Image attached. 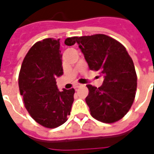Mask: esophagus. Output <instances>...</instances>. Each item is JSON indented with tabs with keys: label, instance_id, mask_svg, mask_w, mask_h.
<instances>
[{
	"label": "esophagus",
	"instance_id": "obj_1",
	"mask_svg": "<svg viewBox=\"0 0 154 154\" xmlns=\"http://www.w3.org/2000/svg\"><path fill=\"white\" fill-rule=\"evenodd\" d=\"M82 87V84H81V83H76L75 84V86H74L75 88H79V87Z\"/></svg>",
	"mask_w": 154,
	"mask_h": 154
}]
</instances>
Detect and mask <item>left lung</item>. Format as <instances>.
Instances as JSON below:
<instances>
[{"instance_id": "1", "label": "left lung", "mask_w": 154, "mask_h": 154, "mask_svg": "<svg viewBox=\"0 0 154 154\" xmlns=\"http://www.w3.org/2000/svg\"><path fill=\"white\" fill-rule=\"evenodd\" d=\"M75 39L89 68L104 77L100 87L87 86L89 94L86 102L91 115L100 122L118 121L129 111L135 97L137 75L132 58L122 44L106 35Z\"/></svg>"}]
</instances>
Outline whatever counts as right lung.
Listing matches in <instances>:
<instances>
[{"label": "right lung", "mask_w": 154, "mask_h": 154, "mask_svg": "<svg viewBox=\"0 0 154 154\" xmlns=\"http://www.w3.org/2000/svg\"><path fill=\"white\" fill-rule=\"evenodd\" d=\"M76 37L67 38L68 46ZM59 38L35 43L22 63L19 74L20 92L26 110L35 121L53 129L67 120L73 103V88L57 89L56 77L63 74Z\"/></svg>", "instance_id": "1"}]
</instances>
